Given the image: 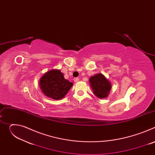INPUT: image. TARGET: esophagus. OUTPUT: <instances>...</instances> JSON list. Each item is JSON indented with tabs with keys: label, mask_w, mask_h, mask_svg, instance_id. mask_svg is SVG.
Returning <instances> with one entry per match:
<instances>
[{
	"label": "esophagus",
	"mask_w": 155,
	"mask_h": 155,
	"mask_svg": "<svg viewBox=\"0 0 155 155\" xmlns=\"http://www.w3.org/2000/svg\"><path fill=\"white\" fill-rule=\"evenodd\" d=\"M78 80H79V78H74V81L75 82H78Z\"/></svg>",
	"instance_id": "1"
}]
</instances>
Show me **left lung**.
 <instances>
[{"mask_svg": "<svg viewBox=\"0 0 155 155\" xmlns=\"http://www.w3.org/2000/svg\"><path fill=\"white\" fill-rule=\"evenodd\" d=\"M90 82L93 93L97 97L103 99L108 96L111 89V84L102 74L91 77L90 78Z\"/></svg>", "mask_w": 155, "mask_h": 155, "instance_id": "8db88e82", "label": "left lung"}]
</instances>
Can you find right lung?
<instances>
[{"label": "right lung", "instance_id": "obj_1", "mask_svg": "<svg viewBox=\"0 0 155 155\" xmlns=\"http://www.w3.org/2000/svg\"><path fill=\"white\" fill-rule=\"evenodd\" d=\"M40 85L45 96L53 99L59 100L68 93L73 83L65 79L59 70H52L41 77Z\"/></svg>", "mask_w": 155, "mask_h": 155}]
</instances>
